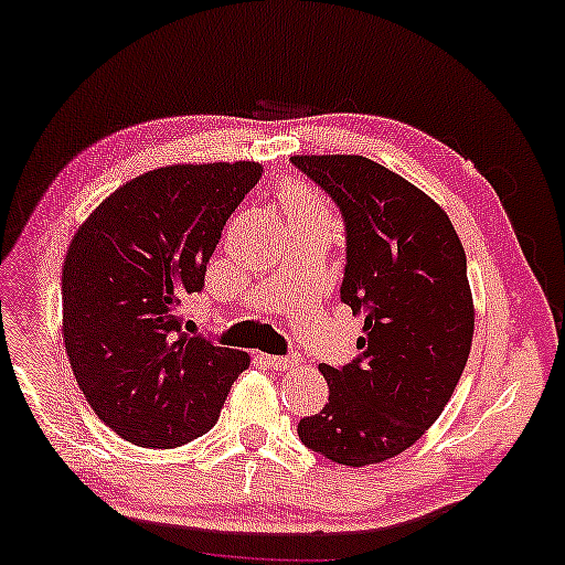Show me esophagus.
<instances>
[{
  "instance_id": "obj_1",
  "label": "esophagus",
  "mask_w": 565,
  "mask_h": 565,
  "mask_svg": "<svg viewBox=\"0 0 565 565\" xmlns=\"http://www.w3.org/2000/svg\"><path fill=\"white\" fill-rule=\"evenodd\" d=\"M259 361H265L267 366L275 371H288L292 366H298V359L295 355H270V353H259Z\"/></svg>"
}]
</instances>
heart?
Wrapping results in <instances>:
<instances>
[{
    "mask_svg": "<svg viewBox=\"0 0 565 565\" xmlns=\"http://www.w3.org/2000/svg\"><path fill=\"white\" fill-rule=\"evenodd\" d=\"M282 202L288 216H326V206L320 202V196L310 192L302 184H288L282 189Z\"/></svg>",
    "mask_w": 565,
    "mask_h": 565,
    "instance_id": "heart-1",
    "label": "heart"
}]
</instances>
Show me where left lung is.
Masks as SVG:
<instances>
[{
	"mask_svg": "<svg viewBox=\"0 0 565 565\" xmlns=\"http://www.w3.org/2000/svg\"><path fill=\"white\" fill-rule=\"evenodd\" d=\"M292 167L333 199L345 230L341 300L363 316L359 355L320 363L323 412L298 437L338 465L402 455L452 396L472 345L467 257L439 204L363 156H292Z\"/></svg>",
	"mask_w": 565,
	"mask_h": 565,
	"instance_id": "left-lung-1",
	"label": "left lung"
}]
</instances>
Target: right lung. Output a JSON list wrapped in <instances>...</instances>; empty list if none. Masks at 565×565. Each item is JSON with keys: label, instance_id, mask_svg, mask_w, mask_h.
I'll list each match as a JSON object with an SVG mask.
<instances>
[{"label": "right lung", "instance_id": "add662e5", "mask_svg": "<svg viewBox=\"0 0 565 565\" xmlns=\"http://www.w3.org/2000/svg\"><path fill=\"white\" fill-rule=\"evenodd\" d=\"M263 167H163L116 189L63 263V335L77 386L100 422L138 447L171 449L214 427L249 366L181 328V302L204 290L206 263Z\"/></svg>", "mask_w": 565, "mask_h": 565}]
</instances>
